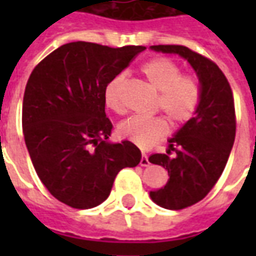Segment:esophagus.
<instances>
[{"instance_id": "esophagus-1", "label": "esophagus", "mask_w": 256, "mask_h": 256, "mask_svg": "<svg viewBox=\"0 0 256 256\" xmlns=\"http://www.w3.org/2000/svg\"><path fill=\"white\" fill-rule=\"evenodd\" d=\"M140 164L142 167H146L150 166V160H148V156L145 155V154H142V156H141V160H140Z\"/></svg>"}]
</instances>
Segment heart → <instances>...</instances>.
Returning <instances> with one entry per match:
<instances>
[{"instance_id":"1","label":"heart","mask_w":256,"mask_h":256,"mask_svg":"<svg viewBox=\"0 0 256 256\" xmlns=\"http://www.w3.org/2000/svg\"><path fill=\"white\" fill-rule=\"evenodd\" d=\"M140 72L146 82L159 92L156 106L164 112L174 124H184L196 114L202 98V84L196 75L182 74V68L168 58H155L140 67ZM122 75H116L106 84L104 89L106 106L114 112L122 114ZM168 126L160 116L141 119L133 118L119 124L118 133L123 140L146 150L164 138Z\"/></svg>"}]
</instances>
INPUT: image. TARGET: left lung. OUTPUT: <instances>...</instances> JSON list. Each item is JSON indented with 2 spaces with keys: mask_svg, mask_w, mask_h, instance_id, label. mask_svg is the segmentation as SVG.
<instances>
[{
  "mask_svg": "<svg viewBox=\"0 0 256 256\" xmlns=\"http://www.w3.org/2000/svg\"><path fill=\"white\" fill-rule=\"evenodd\" d=\"M150 48L186 58L202 84L196 115L168 140L167 154L150 156V163L164 167L170 176L163 188L150 193V198L163 208L182 210L203 200L225 168L236 137L234 98L225 74L208 58L182 45Z\"/></svg>",
  "mask_w": 256,
  "mask_h": 256,
  "instance_id": "obj_1",
  "label": "left lung"
}]
</instances>
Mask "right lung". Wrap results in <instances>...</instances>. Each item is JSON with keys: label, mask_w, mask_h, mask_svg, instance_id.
<instances>
[{"label": "right lung", "mask_w": 256, "mask_h": 256, "mask_svg": "<svg viewBox=\"0 0 256 256\" xmlns=\"http://www.w3.org/2000/svg\"><path fill=\"white\" fill-rule=\"evenodd\" d=\"M145 46L70 42L41 60L27 80L22 124L38 177L58 202L88 210L111 193L118 172L136 167L130 141L111 144L104 89Z\"/></svg>", "instance_id": "add662e5"}]
</instances>
